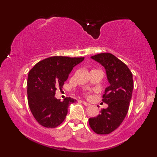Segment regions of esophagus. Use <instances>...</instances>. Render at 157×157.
<instances>
[{"label":"esophagus","instance_id":"esophagus-1","mask_svg":"<svg viewBox=\"0 0 157 157\" xmlns=\"http://www.w3.org/2000/svg\"><path fill=\"white\" fill-rule=\"evenodd\" d=\"M82 103H83V104H84L85 106H90V105H91L90 104H89V103L84 101H82Z\"/></svg>","mask_w":157,"mask_h":157}]
</instances>
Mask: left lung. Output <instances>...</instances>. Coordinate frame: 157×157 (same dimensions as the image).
Instances as JSON below:
<instances>
[{
	"label": "left lung",
	"mask_w": 157,
	"mask_h": 157,
	"mask_svg": "<svg viewBox=\"0 0 157 157\" xmlns=\"http://www.w3.org/2000/svg\"><path fill=\"white\" fill-rule=\"evenodd\" d=\"M106 69L110 85L105 90L103 102L108 104L97 117L90 118V127L98 134H109L117 129L125 119L129 108L134 81L132 73L124 62L110 53L91 57Z\"/></svg>",
	"instance_id": "left-lung-1"
}]
</instances>
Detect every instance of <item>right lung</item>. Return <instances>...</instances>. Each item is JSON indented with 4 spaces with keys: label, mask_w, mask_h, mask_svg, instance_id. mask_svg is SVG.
I'll return each instance as SVG.
<instances>
[{
    "label": "right lung",
    "mask_w": 157,
    "mask_h": 157,
    "mask_svg": "<svg viewBox=\"0 0 157 157\" xmlns=\"http://www.w3.org/2000/svg\"><path fill=\"white\" fill-rule=\"evenodd\" d=\"M84 57L52 56L42 60L30 70L27 81L28 103L38 123L46 128H55L64 121L68 106L76 101L66 97L63 101L55 97L73 68Z\"/></svg>",
    "instance_id": "add662e5"
}]
</instances>
